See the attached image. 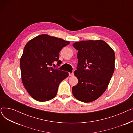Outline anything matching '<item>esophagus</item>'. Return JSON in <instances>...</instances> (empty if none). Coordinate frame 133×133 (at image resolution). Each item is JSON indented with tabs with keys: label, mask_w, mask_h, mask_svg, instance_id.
Here are the masks:
<instances>
[{
	"label": "esophagus",
	"mask_w": 133,
	"mask_h": 133,
	"mask_svg": "<svg viewBox=\"0 0 133 133\" xmlns=\"http://www.w3.org/2000/svg\"><path fill=\"white\" fill-rule=\"evenodd\" d=\"M73 75H74V73H69V76H72Z\"/></svg>",
	"instance_id": "34e87169"
}]
</instances>
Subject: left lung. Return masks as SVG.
<instances>
[{
	"label": "left lung",
	"instance_id": "obj_1",
	"mask_svg": "<svg viewBox=\"0 0 133 133\" xmlns=\"http://www.w3.org/2000/svg\"><path fill=\"white\" fill-rule=\"evenodd\" d=\"M78 64L74 74L78 83L72 87L75 98L83 102H92L105 92L115 68L113 50L102 40L76 42Z\"/></svg>",
	"mask_w": 133,
	"mask_h": 133
}]
</instances>
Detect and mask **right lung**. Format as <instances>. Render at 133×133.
I'll list each match as a JSON object with an SVG mask.
<instances>
[{
	"label": "right lung",
	"instance_id": "obj_1",
	"mask_svg": "<svg viewBox=\"0 0 133 133\" xmlns=\"http://www.w3.org/2000/svg\"><path fill=\"white\" fill-rule=\"evenodd\" d=\"M69 42L61 38L41 34L26 44L20 60L22 82L34 99L40 102L50 100L56 96L60 83L68 73L54 68L59 60V52Z\"/></svg>",
	"mask_w": 133,
	"mask_h": 133
}]
</instances>
